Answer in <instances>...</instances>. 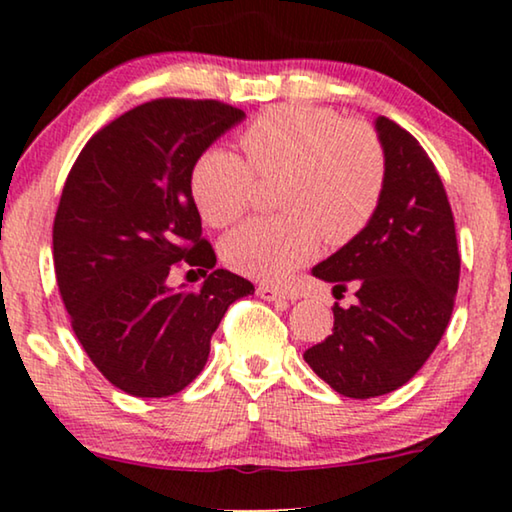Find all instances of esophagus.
<instances>
[{
    "label": "esophagus",
    "mask_w": 512,
    "mask_h": 512,
    "mask_svg": "<svg viewBox=\"0 0 512 512\" xmlns=\"http://www.w3.org/2000/svg\"><path fill=\"white\" fill-rule=\"evenodd\" d=\"M256 293L263 300H279V303H286V300H296V293H293V291L277 289V286H270V284H261L256 289Z\"/></svg>",
    "instance_id": "1"
}]
</instances>
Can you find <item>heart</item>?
<instances>
[{"label":"heart","mask_w":512,"mask_h":512,"mask_svg":"<svg viewBox=\"0 0 512 512\" xmlns=\"http://www.w3.org/2000/svg\"><path fill=\"white\" fill-rule=\"evenodd\" d=\"M247 160L209 149L191 170V195L205 223L226 228L247 214L256 179L277 181L286 216L249 221L223 240L230 268L263 282H282L310 261L319 237L342 247L363 233L380 207L387 158L377 132L312 104L265 109L242 130Z\"/></svg>","instance_id":"1"}]
</instances>
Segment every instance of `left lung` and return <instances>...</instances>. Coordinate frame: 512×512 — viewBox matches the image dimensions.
I'll use <instances>...</instances> for the list:
<instances>
[{
	"label": "left lung",
	"mask_w": 512,
	"mask_h": 512,
	"mask_svg": "<svg viewBox=\"0 0 512 512\" xmlns=\"http://www.w3.org/2000/svg\"><path fill=\"white\" fill-rule=\"evenodd\" d=\"M387 158L380 207L361 235L312 270L333 293L356 289V305H333V333L305 352L321 380L349 398L403 387L450 324L461 256L445 186L431 158L401 125L375 123Z\"/></svg>",
	"instance_id": "obj_1"
}]
</instances>
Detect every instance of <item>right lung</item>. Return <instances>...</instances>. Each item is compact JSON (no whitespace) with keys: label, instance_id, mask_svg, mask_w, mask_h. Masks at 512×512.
<instances>
[{"label":"right lung","instance_id":"add662e5","mask_svg":"<svg viewBox=\"0 0 512 512\" xmlns=\"http://www.w3.org/2000/svg\"><path fill=\"white\" fill-rule=\"evenodd\" d=\"M244 111L219 100L160 97L97 130L67 174L53 221V263L74 335L125 394L165 398L188 387L249 279L214 268L191 195V170ZM208 275L172 292L174 267ZM193 272V270H188Z\"/></svg>","mask_w":512,"mask_h":512}]
</instances>
